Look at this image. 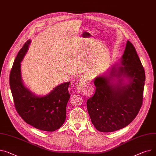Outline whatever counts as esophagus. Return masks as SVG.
Segmentation results:
<instances>
[{
  "mask_svg": "<svg viewBox=\"0 0 156 156\" xmlns=\"http://www.w3.org/2000/svg\"><path fill=\"white\" fill-rule=\"evenodd\" d=\"M87 81L85 79H81L80 81H78V83L76 86L77 91L81 94H85L87 92Z\"/></svg>",
  "mask_w": 156,
  "mask_h": 156,
  "instance_id": "obj_1",
  "label": "esophagus"
}]
</instances>
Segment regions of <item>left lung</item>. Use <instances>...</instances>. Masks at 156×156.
I'll return each mask as SVG.
<instances>
[{"label":"left lung","mask_w":156,"mask_h":156,"mask_svg":"<svg viewBox=\"0 0 156 156\" xmlns=\"http://www.w3.org/2000/svg\"><path fill=\"white\" fill-rule=\"evenodd\" d=\"M122 65L113 66L109 76L94 80L95 94L87 100L88 112L93 125L100 132H111L127 126L136 117L143 102L146 75L133 45L127 41L122 56ZM126 76L129 84L112 85V76Z\"/></svg>","instance_id":"obj_1"}]
</instances>
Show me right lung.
Returning <instances> with one entry per match:
<instances>
[{
  "mask_svg": "<svg viewBox=\"0 0 156 156\" xmlns=\"http://www.w3.org/2000/svg\"><path fill=\"white\" fill-rule=\"evenodd\" d=\"M28 40L20 49L10 73L9 84L17 112L23 120L34 127L53 132L64 123L66 105L70 98V82L56 87L49 95L40 97L33 94L23 85L20 75V62L28 49Z\"/></svg>",
  "mask_w": 156,
  "mask_h": 156,
  "instance_id": "add662e5",
  "label": "right lung"
}]
</instances>
